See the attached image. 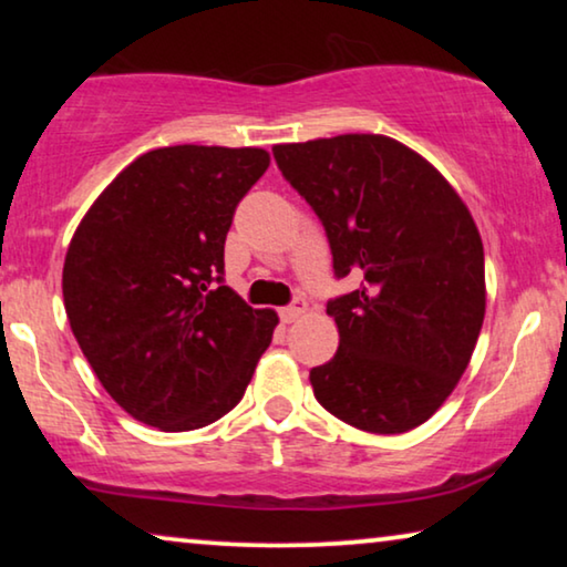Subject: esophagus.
<instances>
[{
  "label": "esophagus",
  "instance_id": "34e87169",
  "mask_svg": "<svg viewBox=\"0 0 567 567\" xmlns=\"http://www.w3.org/2000/svg\"><path fill=\"white\" fill-rule=\"evenodd\" d=\"M307 312V301L305 299H293L291 307H284L281 309V320L289 324V322H297L301 315Z\"/></svg>",
  "mask_w": 567,
  "mask_h": 567
}]
</instances>
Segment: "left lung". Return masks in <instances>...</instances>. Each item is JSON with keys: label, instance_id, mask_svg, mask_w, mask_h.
<instances>
[{"label": "left lung", "instance_id": "obj_1", "mask_svg": "<svg viewBox=\"0 0 567 567\" xmlns=\"http://www.w3.org/2000/svg\"><path fill=\"white\" fill-rule=\"evenodd\" d=\"M274 157L328 231V305L340 346L309 371L315 398L369 433H405L454 392L485 317V255L452 183L398 138L340 134L276 144Z\"/></svg>", "mask_w": 567, "mask_h": 567}]
</instances>
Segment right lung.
I'll use <instances>...</instances> for the list:
<instances>
[{
    "label": "right lung",
    "mask_w": 567,
    "mask_h": 567,
    "mask_svg": "<svg viewBox=\"0 0 567 567\" xmlns=\"http://www.w3.org/2000/svg\"><path fill=\"white\" fill-rule=\"evenodd\" d=\"M268 165L260 146H162L82 216L61 276L66 317L100 384L136 421L196 431L243 400L278 315L221 286L224 239Z\"/></svg>",
    "instance_id": "1"
}]
</instances>
